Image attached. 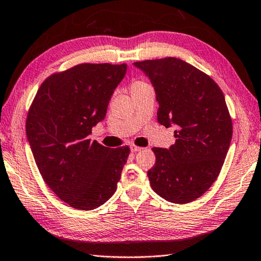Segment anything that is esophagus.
I'll return each mask as SVG.
<instances>
[{
    "label": "esophagus",
    "instance_id": "34e87169",
    "mask_svg": "<svg viewBox=\"0 0 261 261\" xmlns=\"http://www.w3.org/2000/svg\"><path fill=\"white\" fill-rule=\"evenodd\" d=\"M130 149H131V152L136 153V152H140L143 148L139 147V146H135V145H132V146H130Z\"/></svg>",
    "mask_w": 261,
    "mask_h": 261
}]
</instances>
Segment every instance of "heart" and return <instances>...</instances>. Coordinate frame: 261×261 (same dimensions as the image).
<instances>
[{
    "mask_svg": "<svg viewBox=\"0 0 261 261\" xmlns=\"http://www.w3.org/2000/svg\"><path fill=\"white\" fill-rule=\"evenodd\" d=\"M145 86H148V84L145 83L144 81H140V79H135V81H132L130 84V90H131V92H134V91L139 90V88L145 87Z\"/></svg>",
    "mask_w": 261,
    "mask_h": 261,
    "instance_id": "b5f03b06",
    "label": "heart"
}]
</instances>
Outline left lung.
<instances>
[{"instance_id":"1","label":"left lung","mask_w":261,"mask_h":261,"mask_svg":"<svg viewBox=\"0 0 261 261\" xmlns=\"http://www.w3.org/2000/svg\"><path fill=\"white\" fill-rule=\"evenodd\" d=\"M149 78L159 103L158 122L176 126L169 148L153 147L147 171L152 189L174 204L201 197L215 182L230 146L232 122L213 79L176 57L134 63Z\"/></svg>"}]
</instances>
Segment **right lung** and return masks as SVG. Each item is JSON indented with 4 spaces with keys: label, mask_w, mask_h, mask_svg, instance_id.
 I'll return each instance as SVG.
<instances>
[{
    "label": "right lung",
    "mask_w": 261,
    "mask_h": 261,
    "mask_svg": "<svg viewBox=\"0 0 261 261\" xmlns=\"http://www.w3.org/2000/svg\"><path fill=\"white\" fill-rule=\"evenodd\" d=\"M126 64L83 63L53 73L41 84L26 120V136L43 180L73 208H98L113 196L129 146L91 141L106 117Z\"/></svg>",
    "instance_id": "add662e5"
}]
</instances>
